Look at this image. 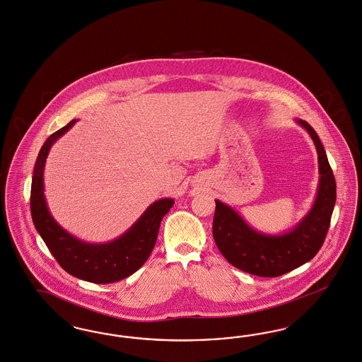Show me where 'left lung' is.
<instances>
[{
    "label": "left lung",
    "instance_id": "left-lung-1",
    "mask_svg": "<svg viewBox=\"0 0 362 362\" xmlns=\"http://www.w3.org/2000/svg\"><path fill=\"white\" fill-rule=\"evenodd\" d=\"M311 136L318 152L319 186L310 211L291 230L265 234L249 226L234 209L216 201L213 237L219 252L235 268L250 275L276 277L311 260L323 245L330 226L337 187L333 170L317 132L296 119Z\"/></svg>",
    "mask_w": 362,
    "mask_h": 362
}]
</instances>
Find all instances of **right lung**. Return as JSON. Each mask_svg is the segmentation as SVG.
Instances as JSON below:
<instances>
[{
    "label": "right lung",
    "instance_id": "add662e5",
    "mask_svg": "<svg viewBox=\"0 0 362 362\" xmlns=\"http://www.w3.org/2000/svg\"><path fill=\"white\" fill-rule=\"evenodd\" d=\"M76 119L52 133L44 143L35 163L30 187V214L36 230L52 256L70 275L95 284L116 283L134 274L148 260L159 234L160 222L174 206L173 198H163L148 206L129 229L116 240L93 244L76 238L51 216L44 195V167L51 146Z\"/></svg>",
    "mask_w": 362,
    "mask_h": 362
}]
</instances>
